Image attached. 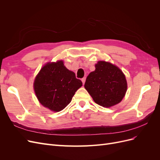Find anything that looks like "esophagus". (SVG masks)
I'll return each mask as SVG.
<instances>
[{
    "label": "esophagus",
    "instance_id": "1",
    "mask_svg": "<svg viewBox=\"0 0 160 160\" xmlns=\"http://www.w3.org/2000/svg\"><path fill=\"white\" fill-rule=\"evenodd\" d=\"M85 80H86V78H85V77H83V78H82L81 81H82V82H83V84H84V83H85Z\"/></svg>",
    "mask_w": 160,
    "mask_h": 160
}]
</instances>
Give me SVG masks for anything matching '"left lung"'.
Instances as JSON below:
<instances>
[{"label": "left lung", "mask_w": 160, "mask_h": 160, "mask_svg": "<svg viewBox=\"0 0 160 160\" xmlns=\"http://www.w3.org/2000/svg\"><path fill=\"white\" fill-rule=\"evenodd\" d=\"M85 88L95 102L104 108L119 103L127 91L123 72L110 62L99 61L86 79Z\"/></svg>", "instance_id": "8db88e82"}]
</instances>
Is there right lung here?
<instances>
[{
  "label": "right lung",
  "instance_id": "add662e5",
  "mask_svg": "<svg viewBox=\"0 0 160 160\" xmlns=\"http://www.w3.org/2000/svg\"><path fill=\"white\" fill-rule=\"evenodd\" d=\"M75 72L67 69L63 62H49L41 69L34 82V89L39 102L53 111H60L71 101L82 86Z\"/></svg>",
  "mask_w": 160,
  "mask_h": 160
}]
</instances>
